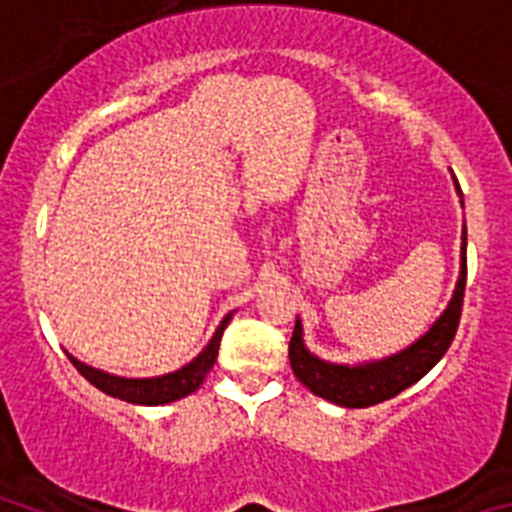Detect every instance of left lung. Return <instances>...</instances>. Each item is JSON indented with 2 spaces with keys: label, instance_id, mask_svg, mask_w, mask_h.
<instances>
[{
  "label": "left lung",
  "instance_id": "8db88e82",
  "mask_svg": "<svg viewBox=\"0 0 512 512\" xmlns=\"http://www.w3.org/2000/svg\"><path fill=\"white\" fill-rule=\"evenodd\" d=\"M461 241H464V248H461V274L454 300L449 302V307L438 318V323L418 343H413V346L405 348L402 354L392 356V359L377 361V364H328V361L315 359L307 351L305 343H302V325L300 320H295L292 341H289V364H292L295 377L305 384L312 395L336 402V405H343V408H369V405H377V402L400 395L402 390H408L410 384L425 377L441 361V356L449 351L451 341L456 336V328H459L461 305H464V284H467V228L461 233Z\"/></svg>",
  "mask_w": 512,
  "mask_h": 512
}]
</instances>
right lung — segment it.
Here are the masks:
<instances>
[{
  "instance_id": "right-lung-1",
  "label": "right lung",
  "mask_w": 512,
  "mask_h": 512,
  "mask_svg": "<svg viewBox=\"0 0 512 512\" xmlns=\"http://www.w3.org/2000/svg\"><path fill=\"white\" fill-rule=\"evenodd\" d=\"M233 318V312L225 315L223 323L217 325L215 336L212 341L207 343V348L202 351L200 356L194 361H189L187 366H182L179 372L166 374V377H156V379H125V377H115V374L99 372V369H92V366L81 364L79 359L69 356L71 364L79 369V374L84 379L102 390L104 395L110 397H120L125 402H135V405H164V402H174L179 397L192 395L202 382H205L207 372L212 369L217 359V348H220V338H223V330L228 325V320Z\"/></svg>"
}]
</instances>
